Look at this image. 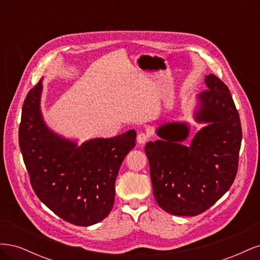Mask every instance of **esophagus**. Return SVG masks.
Listing matches in <instances>:
<instances>
[{"mask_svg": "<svg viewBox=\"0 0 260 260\" xmlns=\"http://www.w3.org/2000/svg\"><path fill=\"white\" fill-rule=\"evenodd\" d=\"M148 139H149V136L147 135V133H145V132H140L139 135H138L137 141H138L139 144H144V143L147 142Z\"/></svg>", "mask_w": 260, "mask_h": 260, "instance_id": "34e87169", "label": "esophagus"}]
</instances>
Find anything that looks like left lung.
<instances>
[{
	"label": "left lung",
	"instance_id": "1",
	"mask_svg": "<svg viewBox=\"0 0 260 260\" xmlns=\"http://www.w3.org/2000/svg\"><path fill=\"white\" fill-rule=\"evenodd\" d=\"M206 91L198 95L195 120L206 123L190 135L186 122L157 128L160 139L145 145L155 200L176 216H196L207 210L231 187L238 172L242 128L228 86L215 75L205 77Z\"/></svg>",
	"mask_w": 260,
	"mask_h": 260
}]
</instances>
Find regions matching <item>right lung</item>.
<instances>
[{
    "mask_svg": "<svg viewBox=\"0 0 260 260\" xmlns=\"http://www.w3.org/2000/svg\"><path fill=\"white\" fill-rule=\"evenodd\" d=\"M41 93L42 80L23 102L18 132L31 186L40 201L65 221L81 226L95 224L113 208L118 171L136 146L137 133L129 130L78 145L45 124Z\"/></svg>",
    "mask_w": 260,
    "mask_h": 260,
    "instance_id": "right-lung-1",
    "label": "right lung"
}]
</instances>
